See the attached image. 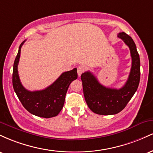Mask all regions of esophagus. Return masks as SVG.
Returning a JSON list of instances; mask_svg holds the SVG:
<instances>
[{"label":"esophagus","mask_w":153,"mask_h":153,"mask_svg":"<svg viewBox=\"0 0 153 153\" xmlns=\"http://www.w3.org/2000/svg\"><path fill=\"white\" fill-rule=\"evenodd\" d=\"M85 67L84 66H82V65H80V66H78V76H80V75H81L82 73H84V72H85Z\"/></svg>","instance_id":"1"}]
</instances>
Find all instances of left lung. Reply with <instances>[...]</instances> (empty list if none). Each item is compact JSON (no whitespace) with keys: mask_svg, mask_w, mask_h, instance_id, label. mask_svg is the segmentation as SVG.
Wrapping results in <instances>:
<instances>
[{"mask_svg":"<svg viewBox=\"0 0 153 153\" xmlns=\"http://www.w3.org/2000/svg\"><path fill=\"white\" fill-rule=\"evenodd\" d=\"M129 47L131 57V68L125 85L119 89L110 88L101 85L90 71L81 75L83 94L88 106L100 115H112L122 111L137 90L140 79V60L134 42L124 32L119 33Z\"/></svg>","mask_w":153,"mask_h":153,"instance_id":"obj_1","label":"left lung"}]
</instances>
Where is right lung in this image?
<instances>
[{
  "mask_svg": "<svg viewBox=\"0 0 153 153\" xmlns=\"http://www.w3.org/2000/svg\"><path fill=\"white\" fill-rule=\"evenodd\" d=\"M25 41L21 44L16 57L13 69V87L19 101L29 113L43 118L56 117L62 110L68 87L72 81L78 78L77 69L64 72L52 85L44 90L29 91L22 85L19 79L18 64L21 48Z\"/></svg>",
  "mask_w": 153,
  "mask_h": 153,
  "instance_id": "1",
  "label": "right lung"
}]
</instances>
